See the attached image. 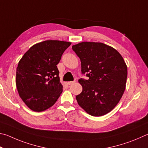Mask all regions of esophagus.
Segmentation results:
<instances>
[{
  "instance_id": "obj_1",
  "label": "esophagus",
  "mask_w": 148,
  "mask_h": 148,
  "mask_svg": "<svg viewBox=\"0 0 148 148\" xmlns=\"http://www.w3.org/2000/svg\"><path fill=\"white\" fill-rule=\"evenodd\" d=\"M75 81H70V82H67V84H68V85H71V84H72L75 83Z\"/></svg>"
}]
</instances>
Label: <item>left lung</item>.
<instances>
[{
	"label": "left lung",
	"mask_w": 148,
	"mask_h": 148,
	"mask_svg": "<svg viewBox=\"0 0 148 148\" xmlns=\"http://www.w3.org/2000/svg\"><path fill=\"white\" fill-rule=\"evenodd\" d=\"M72 49L81 62L82 91L76 96L80 107L93 116L110 112L125 89L127 67L123 58L112 47L102 43L82 42Z\"/></svg>",
	"instance_id": "left-lung-1"
}]
</instances>
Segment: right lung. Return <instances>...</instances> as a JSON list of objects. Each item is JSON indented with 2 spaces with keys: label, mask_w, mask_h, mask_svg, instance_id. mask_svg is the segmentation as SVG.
<instances>
[{
  "label": "right lung",
  "mask_w": 148,
  "mask_h": 148,
  "mask_svg": "<svg viewBox=\"0 0 148 148\" xmlns=\"http://www.w3.org/2000/svg\"><path fill=\"white\" fill-rule=\"evenodd\" d=\"M71 43L47 40L28 49L18 64L16 86L27 107L41 112L52 107L63 90L56 65Z\"/></svg>",
  "instance_id": "1"
}]
</instances>
